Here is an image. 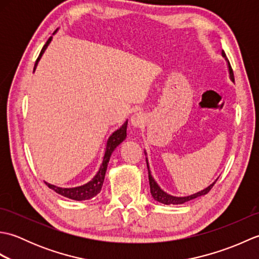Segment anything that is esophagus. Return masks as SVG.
Instances as JSON below:
<instances>
[{
    "label": "esophagus",
    "instance_id": "34e87169",
    "mask_svg": "<svg viewBox=\"0 0 259 259\" xmlns=\"http://www.w3.org/2000/svg\"><path fill=\"white\" fill-rule=\"evenodd\" d=\"M130 122H131V125H133L134 128H137V129L141 128V126H144V124L146 123L145 114L141 113V112L135 113L133 117H131Z\"/></svg>",
    "mask_w": 259,
    "mask_h": 259
}]
</instances>
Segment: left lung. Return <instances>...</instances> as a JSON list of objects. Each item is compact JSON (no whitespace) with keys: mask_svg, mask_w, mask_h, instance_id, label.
<instances>
[{"mask_svg":"<svg viewBox=\"0 0 259 259\" xmlns=\"http://www.w3.org/2000/svg\"><path fill=\"white\" fill-rule=\"evenodd\" d=\"M222 56H223V58H224L225 60H226V62H227L229 79L232 80V82H235L233 69H232V67H230V63H229L228 59H227V57H226V54H225L224 50L222 51ZM145 155L147 156L146 150H145ZM146 161H147V167H148V175H149V185H150V192H151V195H152V197H153V199H155V200L158 201V202L163 203V205H181V203H185V202H187V201L195 199V198H198V197H200V196L206 195V194H208L209 190H210V189L212 188V186H213L214 184H216V181H217L218 178H219V177H218L216 180L213 181L212 184H210L208 187H206L205 189H202V190L198 191V192H195V194H192V195L184 196V197L172 196V195H170V194H167L166 191H163V190L160 188V186H159V185L157 184V181L155 180V178L152 177L151 171H150V167H149V162H148V158H147V157H146Z\"/></svg>","mask_w":259,"mask_h":259,"instance_id":"left-lung-1","label":"left lung"}]
</instances>
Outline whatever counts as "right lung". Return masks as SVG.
<instances>
[{"instance_id":"1","label":"right lung","mask_w":259,"mask_h":259,"mask_svg":"<svg viewBox=\"0 0 259 259\" xmlns=\"http://www.w3.org/2000/svg\"><path fill=\"white\" fill-rule=\"evenodd\" d=\"M58 30L59 29L54 31L53 35L56 34ZM51 41H52V36H50V38H49V40L47 41V43L45 45V47L42 48V50L40 52V56H38V58L36 59V61H35L33 72L35 71L38 61L41 60L43 53L46 52L47 48L49 47V45H50ZM126 126H128V120H125L124 122L121 124L117 130H114L113 133L109 136V138L107 139V142H106V148H104V153H103V157H102V161L100 163V167H99L98 171L91 178V180H89L88 183L81 185V186L68 187V188H64V187H58L56 185H51V184L47 183V181H45L46 185L49 187V188H51V189L56 191L57 194L64 196L67 198H70V199L78 200V201L91 199V198L97 196L102 188V185H103V181H104V176H106V171H107V167H108V163H109V160H110V157H111L112 152L114 151L115 148H117L121 144V142H122L125 139Z\"/></svg>"}]
</instances>
